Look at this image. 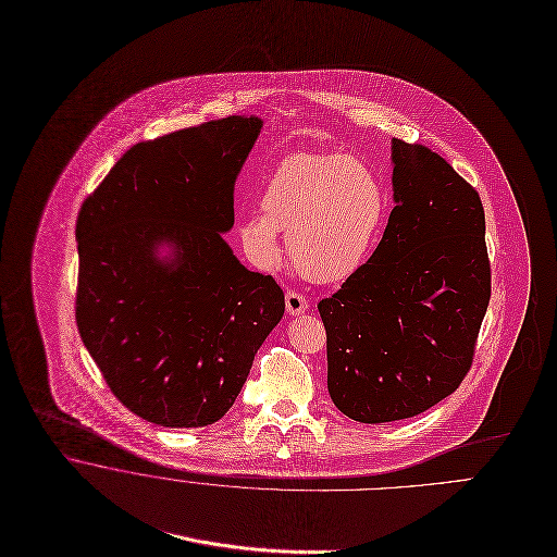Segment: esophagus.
<instances>
[{
	"label": "esophagus",
	"mask_w": 557,
	"mask_h": 557,
	"mask_svg": "<svg viewBox=\"0 0 557 557\" xmlns=\"http://www.w3.org/2000/svg\"><path fill=\"white\" fill-rule=\"evenodd\" d=\"M308 308H310V304H308V299L301 293L286 290V310H288V314L297 317V314L308 312Z\"/></svg>",
	"instance_id": "obj_1"
}]
</instances>
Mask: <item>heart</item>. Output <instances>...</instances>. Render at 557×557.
Wrapping results in <instances>:
<instances>
[{
  "label": "heart",
  "mask_w": 557,
  "mask_h": 557,
  "mask_svg": "<svg viewBox=\"0 0 557 557\" xmlns=\"http://www.w3.org/2000/svg\"><path fill=\"white\" fill-rule=\"evenodd\" d=\"M381 178L344 154L299 152L286 157L264 185L262 213L245 215L238 234L262 264L280 262L277 232L301 275L335 282L368 256L385 218Z\"/></svg>",
  "instance_id": "1"
}]
</instances>
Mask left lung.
Returning <instances> with one entry per match:
<instances>
[{"instance_id":"1","label":"left lung","mask_w":557,"mask_h":557,"mask_svg":"<svg viewBox=\"0 0 557 557\" xmlns=\"http://www.w3.org/2000/svg\"><path fill=\"white\" fill-rule=\"evenodd\" d=\"M392 161L381 243L319 304L330 396L363 424L413 418L456 392L491 299L478 191L422 144L394 139Z\"/></svg>"}]
</instances>
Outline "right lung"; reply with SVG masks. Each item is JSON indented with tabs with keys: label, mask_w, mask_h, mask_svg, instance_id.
I'll list each match as a JSON object with an SVG mask.
<instances>
[{
	"label": "right lung",
	"mask_w": 557,
	"mask_h": 557,
	"mask_svg": "<svg viewBox=\"0 0 557 557\" xmlns=\"http://www.w3.org/2000/svg\"><path fill=\"white\" fill-rule=\"evenodd\" d=\"M260 126L230 115L139 141L82 205L77 330L113 396L146 422L222 420L284 314L277 282L245 269L222 236ZM163 239L172 263L156 256Z\"/></svg>",
	"instance_id": "1"
}]
</instances>
